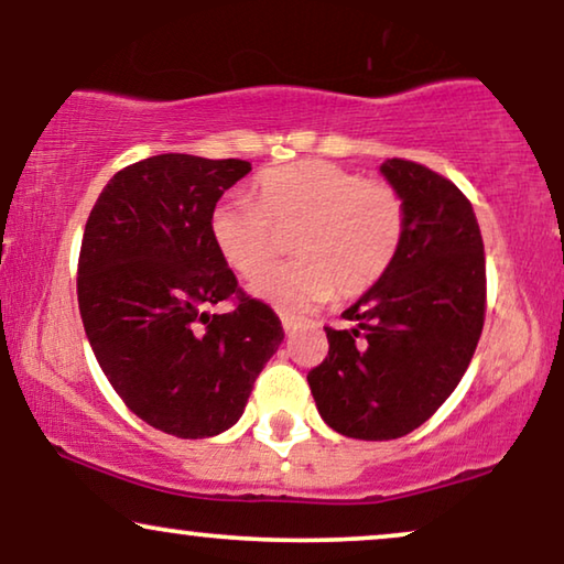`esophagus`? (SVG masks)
Here are the masks:
<instances>
[{"mask_svg":"<svg viewBox=\"0 0 564 564\" xmlns=\"http://www.w3.org/2000/svg\"><path fill=\"white\" fill-rule=\"evenodd\" d=\"M280 318H282L284 330H292V328H297L300 323H305V318H300V315H292V313H280Z\"/></svg>","mask_w":564,"mask_h":564,"instance_id":"esophagus-1","label":"esophagus"}]
</instances>
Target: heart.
<instances>
[{
	"label": "heart",
	"mask_w": 564,
	"mask_h": 564,
	"mask_svg": "<svg viewBox=\"0 0 564 564\" xmlns=\"http://www.w3.org/2000/svg\"><path fill=\"white\" fill-rule=\"evenodd\" d=\"M257 203L226 195L207 228L215 249L241 276L258 274L279 248V234L296 259L251 282L253 295L284 311L330 295L359 297L382 280L405 238V199L390 182L361 180L330 161H292L253 182Z\"/></svg>",
	"instance_id": "b5f03b06"
}]
</instances>
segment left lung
Masks as SVG:
<instances>
[{
  "mask_svg": "<svg viewBox=\"0 0 564 564\" xmlns=\"http://www.w3.org/2000/svg\"><path fill=\"white\" fill-rule=\"evenodd\" d=\"M405 199L395 261L330 328L328 357L307 372L330 429L365 442L400 438L452 395L485 323V251L473 203L457 184L405 159L380 166Z\"/></svg>",
  "mask_w": 564,
  "mask_h": 564,
  "instance_id": "obj_1",
  "label": "left lung"
}]
</instances>
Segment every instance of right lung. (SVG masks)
I'll use <instances>...</instances> for the list:
<instances>
[{"instance_id":"right-lung-1","label":"right lung","mask_w":564,"mask_h":564,"mask_svg":"<svg viewBox=\"0 0 564 564\" xmlns=\"http://www.w3.org/2000/svg\"><path fill=\"white\" fill-rule=\"evenodd\" d=\"M249 172L241 159H143L107 182L84 228L76 295L91 351L122 403L164 434L234 426L284 338L207 228L213 205ZM223 299L234 312L206 313Z\"/></svg>"}]
</instances>
